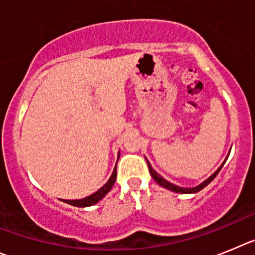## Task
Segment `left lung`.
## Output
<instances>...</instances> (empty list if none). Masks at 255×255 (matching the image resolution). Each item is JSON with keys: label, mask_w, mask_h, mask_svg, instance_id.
Here are the masks:
<instances>
[{"label": "left lung", "mask_w": 255, "mask_h": 255, "mask_svg": "<svg viewBox=\"0 0 255 255\" xmlns=\"http://www.w3.org/2000/svg\"><path fill=\"white\" fill-rule=\"evenodd\" d=\"M146 161H147V160H146ZM225 161H226V160H225ZM225 161H224V164H225ZM224 164H222L221 166H220L219 169H217V170L215 171V173H213L212 175L210 176V178L206 179L205 182L201 183V184L197 185V187H194V188H182V187H178V185H175V184H171L170 182H167V180H165V179L162 178V176L160 175V174H157L155 170H153L152 166H151V165H150V162L147 161L148 170H150V174H151V176H152V178H153V180H155V182L157 183V184H159V185H161V187L166 188V189H169V190H173V192H176V193H197V192H199V190L203 189V188H205L206 185L210 184V183L212 182L213 179L216 178V175H217V174H219V171L221 170V167L224 166Z\"/></svg>", "instance_id": "left-lung-1"}]
</instances>
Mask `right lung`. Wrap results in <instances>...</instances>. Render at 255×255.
<instances>
[{"label": "right lung", "instance_id": "1", "mask_svg": "<svg viewBox=\"0 0 255 255\" xmlns=\"http://www.w3.org/2000/svg\"><path fill=\"white\" fill-rule=\"evenodd\" d=\"M116 179H117V165H116V169L113 170V174H112L111 178H109V180H108V182L105 183L100 189L96 190L95 193L90 194V196L86 197V198L73 199V201L63 199V202H66V203H68V205L71 206H75V207H89V206L95 205V203H98L100 199H103L105 196H107L108 192L112 189V187H113L114 183H116Z\"/></svg>", "mask_w": 255, "mask_h": 255}]
</instances>
